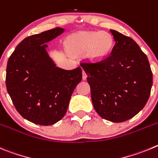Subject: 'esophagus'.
<instances>
[{
    "mask_svg": "<svg viewBox=\"0 0 158 158\" xmlns=\"http://www.w3.org/2000/svg\"><path fill=\"white\" fill-rule=\"evenodd\" d=\"M86 77H87V76H86V73L84 72V71H82V79H83V80H85V79H86Z\"/></svg>",
    "mask_w": 158,
    "mask_h": 158,
    "instance_id": "1",
    "label": "esophagus"
}]
</instances>
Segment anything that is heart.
Wrapping results in <instances>:
<instances>
[{
    "label": "heart",
    "mask_w": 158,
    "mask_h": 158,
    "mask_svg": "<svg viewBox=\"0 0 158 158\" xmlns=\"http://www.w3.org/2000/svg\"><path fill=\"white\" fill-rule=\"evenodd\" d=\"M114 39L105 31H81L70 36L67 47L73 54L79 55L86 52V56L91 61H101L110 53Z\"/></svg>",
    "instance_id": "b5f03b06"
}]
</instances>
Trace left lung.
Masks as SVG:
<instances>
[{
	"instance_id": "8db88e82",
	"label": "left lung",
	"mask_w": 158,
	"mask_h": 158,
	"mask_svg": "<svg viewBox=\"0 0 158 158\" xmlns=\"http://www.w3.org/2000/svg\"><path fill=\"white\" fill-rule=\"evenodd\" d=\"M111 54L97 63H81L88 76L92 103L98 114L114 123L126 121L146 106L153 85L148 58L132 38L110 30Z\"/></svg>"
}]
</instances>
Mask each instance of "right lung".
Returning <instances> with one entry per match:
<instances>
[{"label": "right lung", "instance_id": "obj_1", "mask_svg": "<svg viewBox=\"0 0 158 158\" xmlns=\"http://www.w3.org/2000/svg\"><path fill=\"white\" fill-rule=\"evenodd\" d=\"M64 31L56 27L27 37L15 47L6 69V87L18 113L36 124H54L64 116L74 89L82 80L80 67L56 66L45 45Z\"/></svg>", "mask_w": 158, "mask_h": 158}]
</instances>
